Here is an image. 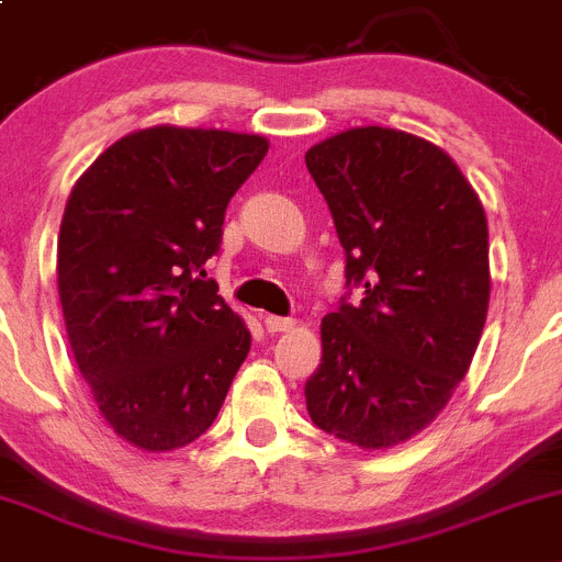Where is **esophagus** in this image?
Segmentation results:
<instances>
[{
    "instance_id": "34e87169",
    "label": "esophagus",
    "mask_w": 562,
    "mask_h": 562,
    "mask_svg": "<svg viewBox=\"0 0 562 562\" xmlns=\"http://www.w3.org/2000/svg\"><path fill=\"white\" fill-rule=\"evenodd\" d=\"M293 317H280V315H266L263 317V326H266V331H288V328H293Z\"/></svg>"
}]
</instances>
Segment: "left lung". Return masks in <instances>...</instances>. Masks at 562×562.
<instances>
[{
    "label": "left lung",
    "instance_id": "obj_1",
    "mask_svg": "<svg viewBox=\"0 0 562 562\" xmlns=\"http://www.w3.org/2000/svg\"><path fill=\"white\" fill-rule=\"evenodd\" d=\"M345 249L337 313L304 383L315 427L361 449L422 432L468 372L490 307L484 206L457 162L391 127H353L304 155ZM360 288L361 300L349 302Z\"/></svg>",
    "mask_w": 562,
    "mask_h": 562
}]
</instances>
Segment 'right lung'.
Listing matches in <instances>:
<instances>
[{
	"instance_id": "add662e5",
	"label": "right lung",
	"mask_w": 562,
	"mask_h": 562,
	"mask_svg": "<svg viewBox=\"0 0 562 562\" xmlns=\"http://www.w3.org/2000/svg\"><path fill=\"white\" fill-rule=\"evenodd\" d=\"M266 151L260 135L160 124L108 146L67 198V337L103 418L138 449L201 438L247 359V326L203 266Z\"/></svg>"
}]
</instances>
